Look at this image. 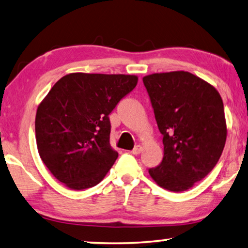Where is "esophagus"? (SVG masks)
I'll return each instance as SVG.
<instances>
[{
	"instance_id": "esophagus-1",
	"label": "esophagus",
	"mask_w": 248,
	"mask_h": 248,
	"mask_svg": "<svg viewBox=\"0 0 248 248\" xmlns=\"http://www.w3.org/2000/svg\"><path fill=\"white\" fill-rule=\"evenodd\" d=\"M140 153H141V146H136L134 149L131 150V154H134V155H139Z\"/></svg>"
}]
</instances>
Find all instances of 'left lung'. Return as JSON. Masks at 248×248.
<instances>
[{"mask_svg": "<svg viewBox=\"0 0 248 248\" xmlns=\"http://www.w3.org/2000/svg\"><path fill=\"white\" fill-rule=\"evenodd\" d=\"M162 135L164 158L149 169L158 186L185 191L213 170L227 137L224 105L215 87L187 71L142 78Z\"/></svg>", "mask_w": 248, "mask_h": 248, "instance_id": "obj_1", "label": "left lung"}]
</instances>
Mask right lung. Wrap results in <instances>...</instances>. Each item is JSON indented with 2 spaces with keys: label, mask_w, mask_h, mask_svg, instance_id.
I'll use <instances>...</instances> for the list:
<instances>
[{
  "label": "right lung",
  "mask_w": 248,
  "mask_h": 248,
  "mask_svg": "<svg viewBox=\"0 0 248 248\" xmlns=\"http://www.w3.org/2000/svg\"><path fill=\"white\" fill-rule=\"evenodd\" d=\"M138 77L75 72L62 77L38 107L35 139L40 157L59 182L73 190L93 187L118 158L110 146L117 103Z\"/></svg>",
  "instance_id": "add662e5"
}]
</instances>
